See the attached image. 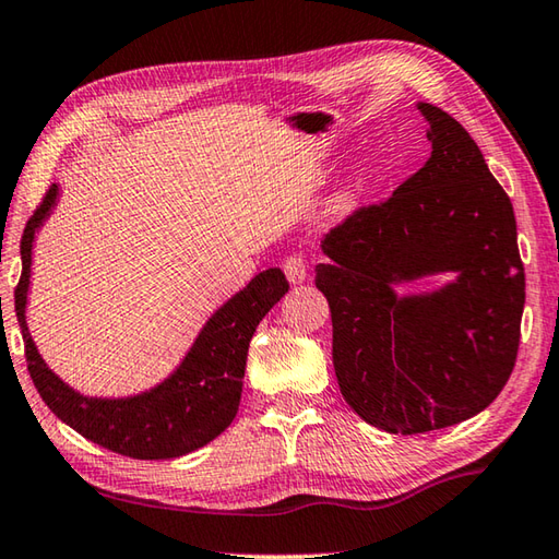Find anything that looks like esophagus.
Wrapping results in <instances>:
<instances>
[{"label": "esophagus", "instance_id": "34e87169", "mask_svg": "<svg viewBox=\"0 0 559 559\" xmlns=\"http://www.w3.org/2000/svg\"><path fill=\"white\" fill-rule=\"evenodd\" d=\"M284 275H287L289 282H304L307 280V267H309V260L307 255H301V252H294V255L284 258Z\"/></svg>", "mask_w": 559, "mask_h": 559}]
</instances>
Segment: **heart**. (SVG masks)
<instances>
[{"label":"heart","mask_w":559,"mask_h":559,"mask_svg":"<svg viewBox=\"0 0 559 559\" xmlns=\"http://www.w3.org/2000/svg\"><path fill=\"white\" fill-rule=\"evenodd\" d=\"M362 187H365V177H357L355 182H350L345 189H341V192L333 197L335 212H347V209H353L355 202H357V197H360V192H362Z\"/></svg>","instance_id":"1"}]
</instances>
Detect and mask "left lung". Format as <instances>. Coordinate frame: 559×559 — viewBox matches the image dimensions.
I'll list each match as a JSON object with an SVG mask.
<instances>
[{
    "label": "left lung",
    "mask_w": 559,
    "mask_h": 559,
    "mask_svg": "<svg viewBox=\"0 0 559 559\" xmlns=\"http://www.w3.org/2000/svg\"><path fill=\"white\" fill-rule=\"evenodd\" d=\"M428 163L392 197L357 206L323 236L316 287L329 299L333 367L367 424L416 436L487 408L513 372L525 272L509 194L469 133L418 104ZM455 269L457 283L399 300L392 281Z\"/></svg>",
    "instance_id": "left-lung-1"
}]
</instances>
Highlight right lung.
<instances>
[{"mask_svg": "<svg viewBox=\"0 0 559 559\" xmlns=\"http://www.w3.org/2000/svg\"><path fill=\"white\" fill-rule=\"evenodd\" d=\"M52 185L21 236V277L14 289L16 319L24 335L31 379L40 399L62 424L92 443L133 460H173L224 433L238 414L248 360V345L258 323L289 289L282 270H265L243 292L226 301L199 333L192 350L170 379L141 396L104 402L72 392L40 360L26 329V292L31 243L52 202Z\"/></svg>", "mask_w": 559, "mask_h": 559, "instance_id": "1", "label": "right lung"}]
</instances>
